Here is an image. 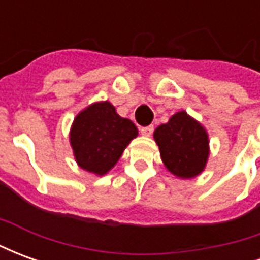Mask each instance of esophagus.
Masks as SVG:
<instances>
[{"instance_id": "obj_1", "label": "esophagus", "mask_w": 260, "mask_h": 260, "mask_svg": "<svg viewBox=\"0 0 260 260\" xmlns=\"http://www.w3.org/2000/svg\"><path fill=\"white\" fill-rule=\"evenodd\" d=\"M153 125H149V126H142L141 128V134L143 136H150L153 134Z\"/></svg>"}]
</instances>
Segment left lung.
<instances>
[{"label":"left lung","instance_id":"left-lung-1","mask_svg":"<svg viewBox=\"0 0 260 260\" xmlns=\"http://www.w3.org/2000/svg\"><path fill=\"white\" fill-rule=\"evenodd\" d=\"M153 138L166 169L177 178H195L205 170L210 154L206 128L186 111L175 113L158 125Z\"/></svg>","mask_w":260,"mask_h":260}]
</instances>
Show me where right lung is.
Instances as JSON below:
<instances>
[{"label":"right lung","mask_w":260,"mask_h":260,"mask_svg":"<svg viewBox=\"0 0 260 260\" xmlns=\"http://www.w3.org/2000/svg\"><path fill=\"white\" fill-rule=\"evenodd\" d=\"M138 136L136 125L118 115L110 102H96L83 108L71 125L69 143L80 169L107 174Z\"/></svg>","instance_id":"obj_1"}]
</instances>
